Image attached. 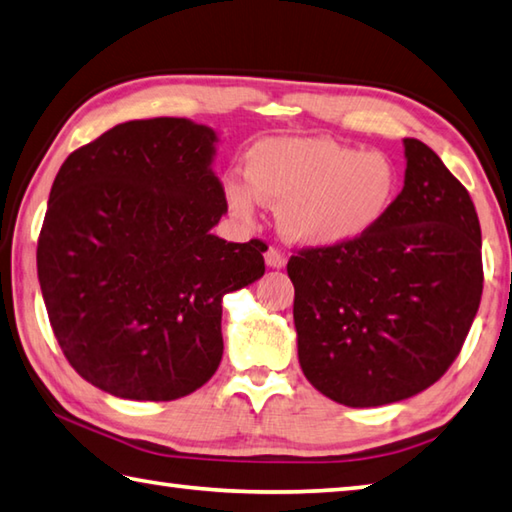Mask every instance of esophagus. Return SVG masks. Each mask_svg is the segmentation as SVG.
Listing matches in <instances>:
<instances>
[{"instance_id":"1","label":"esophagus","mask_w":512,"mask_h":512,"mask_svg":"<svg viewBox=\"0 0 512 512\" xmlns=\"http://www.w3.org/2000/svg\"><path fill=\"white\" fill-rule=\"evenodd\" d=\"M264 259H266L268 268H284L286 266V257L282 250H277V248H268Z\"/></svg>"}]
</instances>
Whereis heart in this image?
<instances>
[{
  "instance_id": "b5f03b06",
  "label": "heart",
  "mask_w": 512,
  "mask_h": 512,
  "mask_svg": "<svg viewBox=\"0 0 512 512\" xmlns=\"http://www.w3.org/2000/svg\"><path fill=\"white\" fill-rule=\"evenodd\" d=\"M246 183L230 181L226 199L239 219L259 201L280 206L284 235L300 246L336 248L374 230L392 208L398 172L387 154L356 152L331 138H264L246 156Z\"/></svg>"
}]
</instances>
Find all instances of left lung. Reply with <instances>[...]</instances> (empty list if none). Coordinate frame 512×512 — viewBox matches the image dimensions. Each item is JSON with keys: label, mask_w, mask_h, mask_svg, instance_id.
Listing matches in <instances>:
<instances>
[{"label": "left lung", "mask_w": 512, "mask_h": 512, "mask_svg": "<svg viewBox=\"0 0 512 512\" xmlns=\"http://www.w3.org/2000/svg\"><path fill=\"white\" fill-rule=\"evenodd\" d=\"M405 185L353 244L288 259L297 358L347 407L405 401L459 356L481 288V228L468 190L425 143L403 138Z\"/></svg>", "instance_id": "obj_1"}]
</instances>
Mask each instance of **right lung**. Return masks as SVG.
<instances>
[{
	"instance_id": "1",
	"label": "right lung",
	"mask_w": 512,
	"mask_h": 512,
	"mask_svg": "<svg viewBox=\"0 0 512 512\" xmlns=\"http://www.w3.org/2000/svg\"><path fill=\"white\" fill-rule=\"evenodd\" d=\"M217 132L129 120L62 163L37 277L71 367L129 401H176L224 356L221 300L264 275L266 244L212 235L228 212Z\"/></svg>"
}]
</instances>
